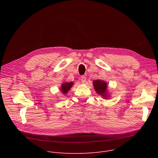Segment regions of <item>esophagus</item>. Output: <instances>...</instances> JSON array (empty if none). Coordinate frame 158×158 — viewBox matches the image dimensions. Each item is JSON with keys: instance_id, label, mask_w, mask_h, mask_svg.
Segmentation results:
<instances>
[{"instance_id": "34e87169", "label": "esophagus", "mask_w": 158, "mask_h": 158, "mask_svg": "<svg viewBox=\"0 0 158 158\" xmlns=\"http://www.w3.org/2000/svg\"><path fill=\"white\" fill-rule=\"evenodd\" d=\"M81 82H82V83H85V81H86V77H85V76H81Z\"/></svg>"}]
</instances>
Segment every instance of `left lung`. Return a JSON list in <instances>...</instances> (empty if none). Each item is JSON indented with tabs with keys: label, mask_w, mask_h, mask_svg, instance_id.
<instances>
[{
	"label": "left lung",
	"mask_w": 158,
	"mask_h": 158,
	"mask_svg": "<svg viewBox=\"0 0 158 158\" xmlns=\"http://www.w3.org/2000/svg\"><path fill=\"white\" fill-rule=\"evenodd\" d=\"M93 85L96 93L101 95L103 98L107 99V84L106 82L101 80H95L93 81Z\"/></svg>",
	"instance_id": "8db88e82"
}]
</instances>
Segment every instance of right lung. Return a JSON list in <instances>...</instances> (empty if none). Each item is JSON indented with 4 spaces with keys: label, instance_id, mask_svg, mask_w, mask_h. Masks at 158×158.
Segmentation results:
<instances>
[{
    "label": "right lung",
    "instance_id": "1",
    "mask_svg": "<svg viewBox=\"0 0 158 158\" xmlns=\"http://www.w3.org/2000/svg\"><path fill=\"white\" fill-rule=\"evenodd\" d=\"M74 84V83L73 82H64L60 87V90L62 93H63L64 94H67V93L69 92V91L70 90V89L71 88V87L73 86V85Z\"/></svg>",
    "mask_w": 158,
    "mask_h": 158
}]
</instances>
